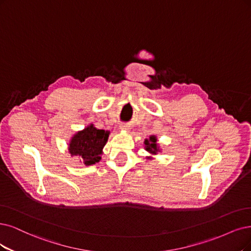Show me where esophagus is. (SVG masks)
I'll return each instance as SVG.
<instances>
[{"label": "esophagus", "mask_w": 251, "mask_h": 251, "mask_svg": "<svg viewBox=\"0 0 251 251\" xmlns=\"http://www.w3.org/2000/svg\"><path fill=\"white\" fill-rule=\"evenodd\" d=\"M120 129H121V130H123V131H128L129 127L126 124H122V125H120Z\"/></svg>", "instance_id": "34e87169"}]
</instances>
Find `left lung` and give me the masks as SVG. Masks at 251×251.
Masks as SVG:
<instances>
[{
  "mask_svg": "<svg viewBox=\"0 0 251 251\" xmlns=\"http://www.w3.org/2000/svg\"><path fill=\"white\" fill-rule=\"evenodd\" d=\"M157 136L156 135H151L149 138H146L144 144H145V150L150 153L151 155H156L158 154V152H160V148L159 145L157 144ZM148 159H153L152 156L148 157Z\"/></svg>",
  "mask_w": 251,
  "mask_h": 251,
  "instance_id": "obj_1",
  "label": "left lung"
}]
</instances>
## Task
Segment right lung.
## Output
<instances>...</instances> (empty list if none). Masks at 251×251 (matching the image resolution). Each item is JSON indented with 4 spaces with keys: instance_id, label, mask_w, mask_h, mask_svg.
Here are the masks:
<instances>
[{
    "instance_id": "add662e5",
    "label": "right lung",
    "mask_w": 251,
    "mask_h": 251,
    "mask_svg": "<svg viewBox=\"0 0 251 251\" xmlns=\"http://www.w3.org/2000/svg\"><path fill=\"white\" fill-rule=\"evenodd\" d=\"M108 136L109 131L90 124L71 137L68 151L71 156H76L86 166L96 164L101 160Z\"/></svg>"
}]
</instances>
